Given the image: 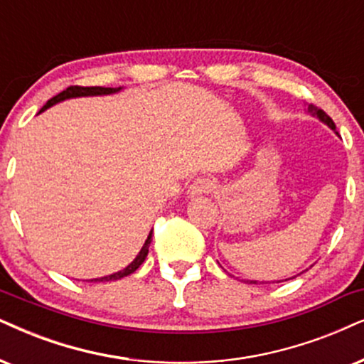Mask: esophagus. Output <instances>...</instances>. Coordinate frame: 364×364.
Returning a JSON list of instances; mask_svg holds the SVG:
<instances>
[{
    "label": "esophagus",
    "mask_w": 364,
    "mask_h": 364,
    "mask_svg": "<svg viewBox=\"0 0 364 364\" xmlns=\"http://www.w3.org/2000/svg\"><path fill=\"white\" fill-rule=\"evenodd\" d=\"M213 181L208 178H198L196 181H193L190 188H188V196L190 198H195V196H201L205 195V193H210L213 190Z\"/></svg>",
    "instance_id": "obj_1"
}]
</instances>
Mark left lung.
<instances>
[{
    "label": "left lung",
    "mask_w": 364,
    "mask_h": 364,
    "mask_svg": "<svg viewBox=\"0 0 364 364\" xmlns=\"http://www.w3.org/2000/svg\"><path fill=\"white\" fill-rule=\"evenodd\" d=\"M307 114H311L312 117H317V119H319L321 122L326 124V126H328L329 129H333V131L336 132V134H338V131H336V126H334L333 119H331V117L328 116V114L324 112V110L317 109L316 105L309 104V105H307ZM301 274H302V272H301ZM301 274H297V275H301ZM294 277H296V275H294ZM294 277H291V279H294ZM285 280H289V279H285ZM247 282H248V280H247ZM277 282H282V280H277ZM250 284H257V280H250Z\"/></svg>",
    "instance_id": "left-lung-1"
}]
</instances>
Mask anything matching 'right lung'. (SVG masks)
I'll list each match as a JSON object with an SVG mask.
<instances>
[{
	"mask_svg": "<svg viewBox=\"0 0 364 364\" xmlns=\"http://www.w3.org/2000/svg\"><path fill=\"white\" fill-rule=\"evenodd\" d=\"M122 87H117V89H112V87H68L67 90L60 92L58 95H55L53 99H50L47 104L41 107L40 112H43V110H47L48 107H52V105L58 104V102H63V100H68V99H77V97H95V95H112V94H117V92H121ZM151 240H153V230L149 232L148 238H146L144 245L141 247L139 254L136 255V259L131 262L127 267H124L122 270H119V272H114L110 275H105V277H99V279H92L90 282H109V280H119L122 277H127V275H131L132 272H136L137 269H139V265L142 262L146 260V257H148V252H149V245H151Z\"/></svg>",
	"mask_w": 364,
	"mask_h": 364,
	"instance_id": "right-lung-1",
	"label": "right lung"
}]
</instances>
